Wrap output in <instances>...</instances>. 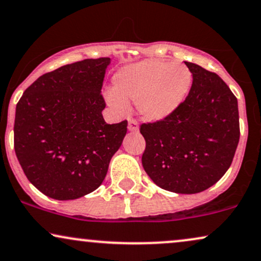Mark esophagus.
Instances as JSON below:
<instances>
[{"instance_id": "34e87169", "label": "esophagus", "mask_w": 261, "mask_h": 261, "mask_svg": "<svg viewBox=\"0 0 261 261\" xmlns=\"http://www.w3.org/2000/svg\"><path fill=\"white\" fill-rule=\"evenodd\" d=\"M128 131H131V133H137L138 131V123L136 119H130L128 120Z\"/></svg>"}]
</instances>
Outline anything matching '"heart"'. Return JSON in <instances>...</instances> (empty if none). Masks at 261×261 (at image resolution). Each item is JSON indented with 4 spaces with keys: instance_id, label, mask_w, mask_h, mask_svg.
<instances>
[{
    "instance_id": "b5f03b06",
    "label": "heart",
    "mask_w": 261,
    "mask_h": 261,
    "mask_svg": "<svg viewBox=\"0 0 261 261\" xmlns=\"http://www.w3.org/2000/svg\"><path fill=\"white\" fill-rule=\"evenodd\" d=\"M193 84V74L184 65L144 60L125 66L113 77V91L107 102L124 112L128 100L136 101L144 119L160 121L170 117L186 100Z\"/></svg>"
}]
</instances>
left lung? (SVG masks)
Masks as SVG:
<instances>
[{"label":"left lung","mask_w":261,"mask_h":261,"mask_svg":"<svg viewBox=\"0 0 261 261\" xmlns=\"http://www.w3.org/2000/svg\"><path fill=\"white\" fill-rule=\"evenodd\" d=\"M193 74L190 91L166 119L143 123L142 165L158 187L196 194L222 178L240 140L237 98L214 72L186 61Z\"/></svg>","instance_id":"obj_1"}]
</instances>
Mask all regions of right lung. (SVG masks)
Listing matches in <instances>:
<instances>
[{
	"mask_svg": "<svg viewBox=\"0 0 261 261\" xmlns=\"http://www.w3.org/2000/svg\"><path fill=\"white\" fill-rule=\"evenodd\" d=\"M110 58L85 59L43 74L16 103L14 149L25 176L55 200L97 189L127 131L107 124L101 94Z\"/></svg>",
	"mask_w": 261,
	"mask_h": 261,
	"instance_id": "right-lung-1",
	"label": "right lung"
}]
</instances>
